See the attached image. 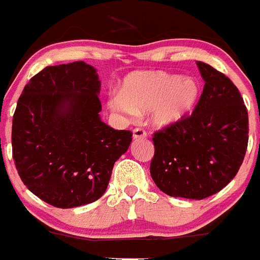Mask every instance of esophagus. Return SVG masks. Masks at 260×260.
<instances>
[{"label": "esophagus", "instance_id": "34e87169", "mask_svg": "<svg viewBox=\"0 0 260 260\" xmlns=\"http://www.w3.org/2000/svg\"><path fill=\"white\" fill-rule=\"evenodd\" d=\"M145 137H147V133H145L143 128H134V130H133V138H134L135 140L143 139V138Z\"/></svg>", "mask_w": 260, "mask_h": 260}]
</instances>
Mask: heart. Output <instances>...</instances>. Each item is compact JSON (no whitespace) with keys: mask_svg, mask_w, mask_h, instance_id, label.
<instances>
[{"mask_svg":"<svg viewBox=\"0 0 260 260\" xmlns=\"http://www.w3.org/2000/svg\"><path fill=\"white\" fill-rule=\"evenodd\" d=\"M200 98L202 86L197 79L166 71H134L125 76L121 94H113L108 106L123 116L150 110V123L155 128H169L186 120Z\"/></svg>","mask_w":260,"mask_h":260,"instance_id":"obj_1","label":"heart"}]
</instances>
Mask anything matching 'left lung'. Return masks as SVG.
Segmentation results:
<instances>
[{
  "mask_svg": "<svg viewBox=\"0 0 260 260\" xmlns=\"http://www.w3.org/2000/svg\"><path fill=\"white\" fill-rule=\"evenodd\" d=\"M204 88L191 116L155 133L150 176L175 198L200 200L223 189L239 171L249 139L244 100L231 80L197 61Z\"/></svg>",
  "mask_w": 260,
  "mask_h": 260,
  "instance_id": "left-lung-1",
  "label": "left lung"
}]
</instances>
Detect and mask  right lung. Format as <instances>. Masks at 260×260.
Wrapping results in <instances>:
<instances>
[{
    "mask_svg": "<svg viewBox=\"0 0 260 260\" xmlns=\"http://www.w3.org/2000/svg\"><path fill=\"white\" fill-rule=\"evenodd\" d=\"M97 69L76 61L47 66L30 79L12 118V158L26 187L57 208L105 194L113 165L133 133L101 120Z\"/></svg>",
    "mask_w": 260,
    "mask_h": 260,
    "instance_id": "add662e5",
    "label": "right lung"
}]
</instances>
